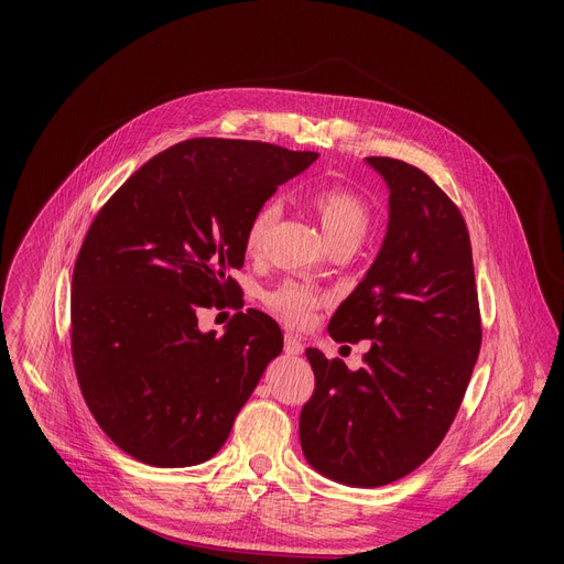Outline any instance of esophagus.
Returning <instances> with one entry per match:
<instances>
[{"label": "esophagus", "mask_w": 564, "mask_h": 564, "mask_svg": "<svg viewBox=\"0 0 564 564\" xmlns=\"http://www.w3.org/2000/svg\"><path fill=\"white\" fill-rule=\"evenodd\" d=\"M283 349H285V354H290V357H300V354L304 351V345H302V340H300L297 336H294V334H285Z\"/></svg>", "instance_id": "obj_1"}]
</instances>
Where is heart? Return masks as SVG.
Segmentation results:
<instances>
[{"mask_svg": "<svg viewBox=\"0 0 564 564\" xmlns=\"http://www.w3.org/2000/svg\"><path fill=\"white\" fill-rule=\"evenodd\" d=\"M311 205L317 213L324 232L329 235L332 245H351L359 247L372 224V210L368 200L354 189L347 187H322L311 194ZM281 215V207L276 200L262 203L258 210L251 215L245 245L251 256H258L267 242V235L274 228ZM324 297L322 292L308 283H294L288 281L276 290L264 294V304L270 306L281 319L290 324H306L311 322L313 313L322 306Z\"/></svg>", "mask_w": 564, "mask_h": 564, "instance_id": "1", "label": "heart"}]
</instances>
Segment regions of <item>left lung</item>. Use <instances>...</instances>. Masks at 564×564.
Here are the masks:
<instances>
[{
  "label": "left lung",
  "mask_w": 564,
  "mask_h": 564,
  "mask_svg": "<svg viewBox=\"0 0 564 564\" xmlns=\"http://www.w3.org/2000/svg\"><path fill=\"white\" fill-rule=\"evenodd\" d=\"M389 185V228L329 322L336 343L372 340L359 370L308 347L315 391L300 416L308 464L349 487L419 468L451 430L482 343L470 237L427 173L366 158Z\"/></svg>",
  "instance_id": "obj_1"
}]
</instances>
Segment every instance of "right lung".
Returning a JSON list of instances; mask_svg holds the SVG:
<instances>
[{
  "label": "right lung",
  "instance_id": "1",
  "mask_svg": "<svg viewBox=\"0 0 564 564\" xmlns=\"http://www.w3.org/2000/svg\"><path fill=\"white\" fill-rule=\"evenodd\" d=\"M315 160L262 141L187 139L102 205L73 272V364L94 419L130 457L183 468L226 443L283 334L249 308L217 338L196 311L240 297L230 270L245 264L251 215Z\"/></svg>",
  "mask_w": 564,
  "mask_h": 564
}]
</instances>
